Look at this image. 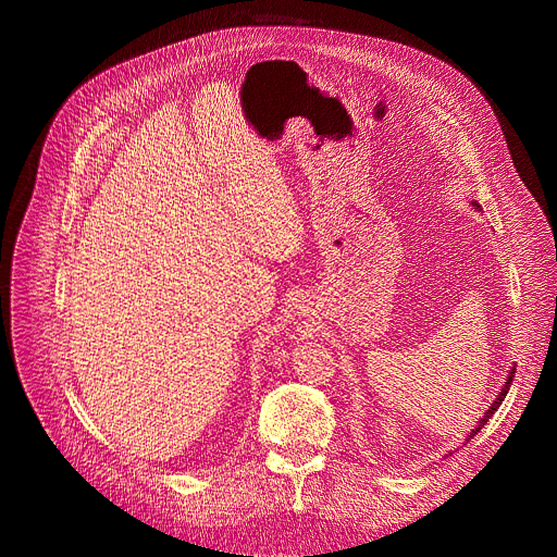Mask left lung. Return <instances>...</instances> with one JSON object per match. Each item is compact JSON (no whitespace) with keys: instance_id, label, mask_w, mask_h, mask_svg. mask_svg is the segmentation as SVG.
<instances>
[{"instance_id":"obj_1","label":"left lung","mask_w":557,"mask_h":557,"mask_svg":"<svg viewBox=\"0 0 557 557\" xmlns=\"http://www.w3.org/2000/svg\"><path fill=\"white\" fill-rule=\"evenodd\" d=\"M474 205H476V208H479V202H474ZM512 376H515V368H512V372H510V374H508V379H506V384H504V388H502V393H499V395H496V399H494V401H492V406H490V408H487V411H485V416H483V418H481V422H479V426H476V429H474V431H472V433H470V441H472V437H474V435H476V433H479V431H481V429H483V426H485V424H487V420H490V418H492V416H494V411H496V408H499V406H502V401H504V399H506V395H508V391H510V384H512Z\"/></svg>"}]
</instances>
